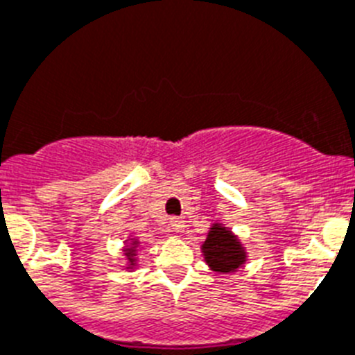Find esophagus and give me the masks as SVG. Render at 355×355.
Instances as JSON below:
<instances>
[{"mask_svg": "<svg viewBox=\"0 0 355 355\" xmlns=\"http://www.w3.org/2000/svg\"><path fill=\"white\" fill-rule=\"evenodd\" d=\"M168 224H171V229L172 231H175V233H183L184 231V220L181 218V216H171Z\"/></svg>", "mask_w": 355, "mask_h": 355, "instance_id": "esophagus-1", "label": "esophagus"}]
</instances>
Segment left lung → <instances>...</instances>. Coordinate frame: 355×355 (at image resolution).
Listing matches in <instances>:
<instances>
[{"label": "left lung", "mask_w": 355, "mask_h": 355, "mask_svg": "<svg viewBox=\"0 0 355 355\" xmlns=\"http://www.w3.org/2000/svg\"><path fill=\"white\" fill-rule=\"evenodd\" d=\"M202 252L206 263L215 272H233L245 261V252L241 249L240 241H236L227 229L218 224H213L202 245Z\"/></svg>", "instance_id": "1"}]
</instances>
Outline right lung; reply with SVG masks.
<instances>
[{"label": "right lung", "mask_w": 355, "mask_h": 355, "mask_svg": "<svg viewBox=\"0 0 355 355\" xmlns=\"http://www.w3.org/2000/svg\"><path fill=\"white\" fill-rule=\"evenodd\" d=\"M133 245H135V243H133ZM133 252H135V249H128L126 256H128V259H130V261H133V259H131V256H133Z\"/></svg>", "instance_id": "1"}]
</instances>
